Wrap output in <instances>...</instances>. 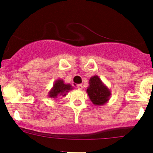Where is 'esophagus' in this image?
Returning <instances> with one entry per match:
<instances>
[{
	"instance_id": "obj_1",
	"label": "esophagus",
	"mask_w": 153,
	"mask_h": 153,
	"mask_svg": "<svg viewBox=\"0 0 153 153\" xmlns=\"http://www.w3.org/2000/svg\"><path fill=\"white\" fill-rule=\"evenodd\" d=\"M77 88H78L79 90H82L83 89V86H82L81 84H78V86H77Z\"/></svg>"
}]
</instances>
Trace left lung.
Wrapping results in <instances>:
<instances>
[{
  "label": "left lung",
  "mask_w": 153,
  "mask_h": 153,
  "mask_svg": "<svg viewBox=\"0 0 153 153\" xmlns=\"http://www.w3.org/2000/svg\"><path fill=\"white\" fill-rule=\"evenodd\" d=\"M90 100L94 105H103L110 100L111 91L97 75L91 77L86 89Z\"/></svg>",
  "instance_id": "8db88e82"
}]
</instances>
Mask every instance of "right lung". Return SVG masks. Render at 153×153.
Segmentation results:
<instances>
[{"instance_id":"obj_1","label":"right lung","mask_w":153,"mask_h":153,"mask_svg":"<svg viewBox=\"0 0 153 153\" xmlns=\"http://www.w3.org/2000/svg\"><path fill=\"white\" fill-rule=\"evenodd\" d=\"M73 87L70 83H65L62 79H57L54 82L53 86L48 92V97L51 98H58L64 97Z\"/></svg>"}]
</instances>
